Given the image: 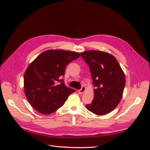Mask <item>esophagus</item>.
<instances>
[{
  "label": "esophagus",
  "instance_id": "34e87169",
  "mask_svg": "<svg viewBox=\"0 0 150 150\" xmlns=\"http://www.w3.org/2000/svg\"><path fill=\"white\" fill-rule=\"evenodd\" d=\"M85 91H86V87H85V86H83V87H81V89L79 90V93L80 95H82V94L84 93Z\"/></svg>",
  "mask_w": 150,
  "mask_h": 150
}]
</instances>
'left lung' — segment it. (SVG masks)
<instances>
[{"label":"left lung","instance_id":"1","mask_svg":"<svg viewBox=\"0 0 150 150\" xmlns=\"http://www.w3.org/2000/svg\"><path fill=\"white\" fill-rule=\"evenodd\" d=\"M81 54L89 66L95 87L92 103L86 108L95 115H106L120 103L125 87V75L118 61L109 53L88 50Z\"/></svg>","mask_w":150,"mask_h":150}]
</instances>
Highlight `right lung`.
Listing matches in <instances>:
<instances>
[{"instance_id": "obj_1", "label": "right lung", "mask_w": 150, "mask_h": 150, "mask_svg": "<svg viewBox=\"0 0 150 150\" xmlns=\"http://www.w3.org/2000/svg\"><path fill=\"white\" fill-rule=\"evenodd\" d=\"M79 52L49 50L40 54L27 67L24 76L25 95L35 110L50 115L63 105L75 90L67 87L62 77L65 67L80 57Z\"/></svg>"}]
</instances>
